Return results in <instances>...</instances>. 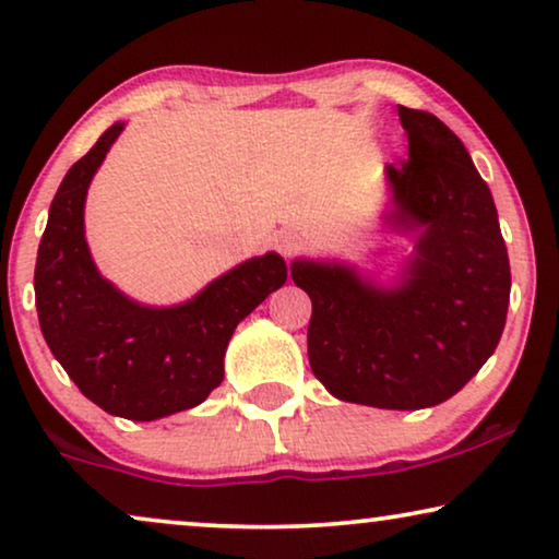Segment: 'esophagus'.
<instances>
[{"label":"esophagus","instance_id":"esophagus-1","mask_svg":"<svg viewBox=\"0 0 559 559\" xmlns=\"http://www.w3.org/2000/svg\"><path fill=\"white\" fill-rule=\"evenodd\" d=\"M274 247L285 259H293L302 249V239L295 231H280L277 239H274Z\"/></svg>","mask_w":559,"mask_h":559}]
</instances>
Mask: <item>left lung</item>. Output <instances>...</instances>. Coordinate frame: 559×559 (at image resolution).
Masks as SVG:
<instances>
[{
    "label": "left lung",
    "mask_w": 559,
    "mask_h": 559,
    "mask_svg": "<svg viewBox=\"0 0 559 559\" xmlns=\"http://www.w3.org/2000/svg\"><path fill=\"white\" fill-rule=\"evenodd\" d=\"M409 155L386 165L384 226L415 236L392 282L323 259L289 264L310 295V369L343 402L425 409L476 377L507 325L511 272L491 190L430 111L400 106Z\"/></svg>",
    "instance_id": "1"
}]
</instances>
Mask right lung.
Wrapping results in <instances>:
<instances>
[{
	"label": "right lung",
	"instance_id": "1",
	"mask_svg": "<svg viewBox=\"0 0 559 559\" xmlns=\"http://www.w3.org/2000/svg\"><path fill=\"white\" fill-rule=\"evenodd\" d=\"M124 121L66 173L37 249L35 305L52 356L83 396L114 417L152 423L201 404L224 381L236 325L287 282L277 251L251 257L170 308L142 305L96 270L83 205Z\"/></svg>",
	"mask_w": 559,
	"mask_h": 559
}]
</instances>
